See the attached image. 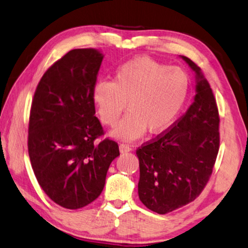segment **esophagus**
Here are the masks:
<instances>
[{
    "mask_svg": "<svg viewBox=\"0 0 248 248\" xmlns=\"http://www.w3.org/2000/svg\"><path fill=\"white\" fill-rule=\"evenodd\" d=\"M119 149H120V152H121V153H127V152L132 150L131 145H129V144H127V143H121V144L119 145Z\"/></svg>",
    "mask_w": 248,
    "mask_h": 248,
    "instance_id": "esophagus-1",
    "label": "esophagus"
}]
</instances>
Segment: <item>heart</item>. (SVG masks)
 Masks as SVG:
<instances>
[{
  "label": "heart",
  "mask_w": 248,
  "mask_h": 248,
  "mask_svg": "<svg viewBox=\"0 0 248 248\" xmlns=\"http://www.w3.org/2000/svg\"><path fill=\"white\" fill-rule=\"evenodd\" d=\"M187 95L188 77L182 69L140 56L119 66L112 81H97L92 97L100 120L109 127L118 124L128 104L130 111L111 136L132 141L148 129L160 133L170 128Z\"/></svg>",
  "instance_id": "1"
}]
</instances>
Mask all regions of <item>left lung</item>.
I'll use <instances>...</instances> for the list:
<instances>
[{"mask_svg":"<svg viewBox=\"0 0 248 248\" xmlns=\"http://www.w3.org/2000/svg\"><path fill=\"white\" fill-rule=\"evenodd\" d=\"M196 74V95L186 112L138 148L139 199L149 210L167 214L186 205L209 182L219 149V116L201 68L182 56Z\"/></svg>","mask_w":248,"mask_h":248,"instance_id":"left-lung-1","label":"left lung"}]
</instances>
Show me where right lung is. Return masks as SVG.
<instances>
[{"label":"right lung","instance_id":"1","mask_svg":"<svg viewBox=\"0 0 248 248\" xmlns=\"http://www.w3.org/2000/svg\"><path fill=\"white\" fill-rule=\"evenodd\" d=\"M103 58L93 48L69 50L43 75L31 106V164L43 191L65 209L95 201L120 155L116 141H97L104 129L92 95Z\"/></svg>","mask_w":248,"mask_h":248}]
</instances>
